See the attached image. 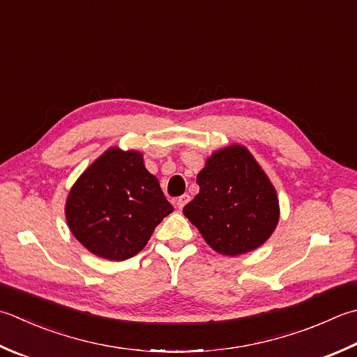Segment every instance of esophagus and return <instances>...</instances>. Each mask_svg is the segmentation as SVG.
<instances>
[{
	"instance_id": "34e87169",
	"label": "esophagus",
	"mask_w": 357,
	"mask_h": 357,
	"mask_svg": "<svg viewBox=\"0 0 357 357\" xmlns=\"http://www.w3.org/2000/svg\"><path fill=\"white\" fill-rule=\"evenodd\" d=\"M190 201V197H188V195H183V197H179L178 199H176V206H178V208H183L187 202Z\"/></svg>"
}]
</instances>
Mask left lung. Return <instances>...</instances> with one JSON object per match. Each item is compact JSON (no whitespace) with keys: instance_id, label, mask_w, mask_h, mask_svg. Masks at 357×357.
Instances as JSON below:
<instances>
[{"instance_id":"1","label":"left lung","mask_w":357,"mask_h":357,"mask_svg":"<svg viewBox=\"0 0 357 357\" xmlns=\"http://www.w3.org/2000/svg\"><path fill=\"white\" fill-rule=\"evenodd\" d=\"M197 183L199 193L183 212L218 254L250 252L274 232L280 216L275 188L243 145L215 151Z\"/></svg>"}]
</instances>
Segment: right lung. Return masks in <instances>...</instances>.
<instances>
[{"mask_svg": "<svg viewBox=\"0 0 357 357\" xmlns=\"http://www.w3.org/2000/svg\"><path fill=\"white\" fill-rule=\"evenodd\" d=\"M173 206L139 151L113 146L96 159L68 195L65 215L89 252L122 261L141 252Z\"/></svg>", "mask_w": 357, "mask_h": 357, "instance_id": "1", "label": "right lung"}]
</instances>
